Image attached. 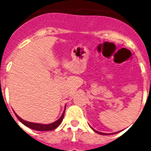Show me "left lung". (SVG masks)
<instances>
[{"instance_id": "left-lung-1", "label": "left lung", "mask_w": 151, "mask_h": 151, "mask_svg": "<svg viewBox=\"0 0 151 151\" xmlns=\"http://www.w3.org/2000/svg\"><path fill=\"white\" fill-rule=\"evenodd\" d=\"M92 130H93V131H95L96 132H97V133H99V134H100V135H111V134H109V133H103V132H98V131H96V130H95L94 129H92ZM114 133H116V132H114ZM114 134V133H113Z\"/></svg>"}]
</instances>
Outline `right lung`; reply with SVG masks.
I'll return each mask as SVG.
<instances>
[{
  "label": "right lung",
  "mask_w": 151,
  "mask_h": 151,
  "mask_svg": "<svg viewBox=\"0 0 151 151\" xmlns=\"http://www.w3.org/2000/svg\"><path fill=\"white\" fill-rule=\"evenodd\" d=\"M65 110H66V106H65V110H64L63 114L59 119L55 121L53 123H51V124H38V123H33V122H27V121H24L22 120L20 117H19L15 113V116L17 117V118L19 120L20 122H22V124L26 125L27 127L29 128V129H34V130H37V131H51V130H53V129H56L57 127L59 126V124H61L62 121L63 119L64 114H65Z\"/></svg>",
  "instance_id": "add662e5"
}]
</instances>
